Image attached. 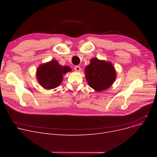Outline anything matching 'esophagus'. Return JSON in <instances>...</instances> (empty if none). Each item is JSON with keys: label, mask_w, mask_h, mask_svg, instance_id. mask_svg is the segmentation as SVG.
I'll return each instance as SVG.
<instances>
[{"label": "esophagus", "mask_w": 157, "mask_h": 157, "mask_svg": "<svg viewBox=\"0 0 157 157\" xmlns=\"http://www.w3.org/2000/svg\"><path fill=\"white\" fill-rule=\"evenodd\" d=\"M74 70L77 72H79L81 70V69L79 66H75V67H74Z\"/></svg>", "instance_id": "esophagus-1"}]
</instances>
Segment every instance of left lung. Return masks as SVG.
<instances>
[{"mask_svg":"<svg viewBox=\"0 0 157 157\" xmlns=\"http://www.w3.org/2000/svg\"><path fill=\"white\" fill-rule=\"evenodd\" d=\"M85 77L90 86L97 92L109 88L116 79V72L110 62L94 58L85 67Z\"/></svg>","mask_w":157,"mask_h":157,"instance_id":"obj_1","label":"left lung"}]
</instances>
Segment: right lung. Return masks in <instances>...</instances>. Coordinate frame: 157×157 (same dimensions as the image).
Masks as SVG:
<instances>
[{
    "label": "right lung",
    "mask_w": 157,
    "mask_h": 157,
    "mask_svg": "<svg viewBox=\"0 0 157 157\" xmlns=\"http://www.w3.org/2000/svg\"><path fill=\"white\" fill-rule=\"evenodd\" d=\"M71 71L69 66L60 65L56 60L40 65L37 70L38 82L46 89H53L59 86L63 79V75Z\"/></svg>",
    "instance_id": "right-lung-1"
}]
</instances>
